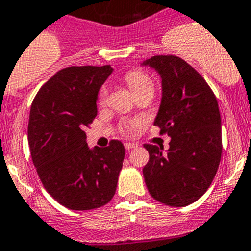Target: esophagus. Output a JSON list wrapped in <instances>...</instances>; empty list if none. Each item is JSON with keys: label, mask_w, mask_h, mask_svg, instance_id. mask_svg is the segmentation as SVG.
I'll return each instance as SVG.
<instances>
[{"label": "esophagus", "mask_w": 251, "mask_h": 251, "mask_svg": "<svg viewBox=\"0 0 251 251\" xmlns=\"http://www.w3.org/2000/svg\"><path fill=\"white\" fill-rule=\"evenodd\" d=\"M136 147V143H125V148L126 150H131V148H135Z\"/></svg>", "instance_id": "34e87169"}]
</instances>
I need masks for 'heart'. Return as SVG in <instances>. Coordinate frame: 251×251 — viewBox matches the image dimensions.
Wrapping results in <instances>:
<instances>
[{"instance_id": "b5f03b06", "label": "heart", "mask_w": 251, "mask_h": 251, "mask_svg": "<svg viewBox=\"0 0 251 251\" xmlns=\"http://www.w3.org/2000/svg\"><path fill=\"white\" fill-rule=\"evenodd\" d=\"M125 78L127 86L131 89L135 97H139L142 94H153L154 93V81L150 73L140 68L130 69L125 73ZM108 99V87L103 86L98 94V103L100 105L105 104Z\"/></svg>"}]
</instances>
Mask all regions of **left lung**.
<instances>
[{"instance_id": "obj_1", "label": "left lung", "mask_w": 251, "mask_h": 251, "mask_svg": "<svg viewBox=\"0 0 251 251\" xmlns=\"http://www.w3.org/2000/svg\"><path fill=\"white\" fill-rule=\"evenodd\" d=\"M146 64L162 77V101L154 120L170 148L147 143L143 168L151 196L169 206L195 202L210 187L222 157V125L217 98L192 66L175 55H156Z\"/></svg>"}]
</instances>
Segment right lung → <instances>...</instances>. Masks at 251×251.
<instances>
[{"label": "right lung", "mask_w": 251, "mask_h": 251, "mask_svg": "<svg viewBox=\"0 0 251 251\" xmlns=\"http://www.w3.org/2000/svg\"><path fill=\"white\" fill-rule=\"evenodd\" d=\"M109 66L67 67L36 94L28 122L30 156L45 189L72 210H91L115 196L125 147L111 140L90 150L85 129L98 113L97 97Z\"/></svg>", "instance_id": "obj_1"}]
</instances>
